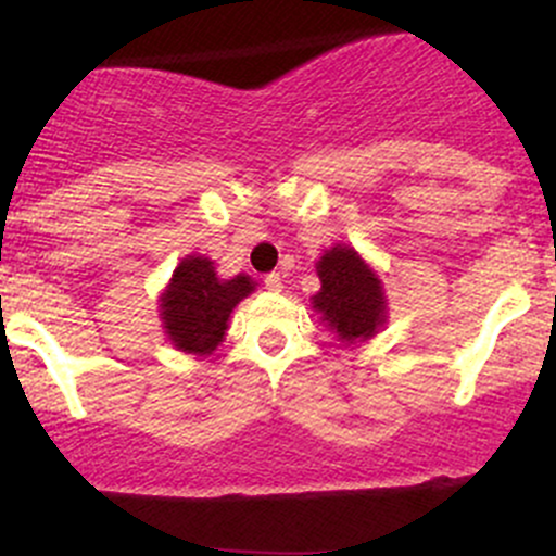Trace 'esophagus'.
Masks as SVG:
<instances>
[{
    "instance_id": "1",
    "label": "esophagus",
    "mask_w": 556,
    "mask_h": 556,
    "mask_svg": "<svg viewBox=\"0 0 556 556\" xmlns=\"http://www.w3.org/2000/svg\"><path fill=\"white\" fill-rule=\"evenodd\" d=\"M265 289L267 291H280V289H283V280H280L278 273H270V276H265Z\"/></svg>"
}]
</instances>
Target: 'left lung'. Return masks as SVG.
<instances>
[{"mask_svg": "<svg viewBox=\"0 0 556 556\" xmlns=\"http://www.w3.org/2000/svg\"><path fill=\"white\" fill-rule=\"evenodd\" d=\"M320 291L311 296L326 329L345 345L366 342L386 326L388 300L375 267L353 245L334 243L318 256Z\"/></svg>", "mask_w": 556, "mask_h": 556, "instance_id": "obj_1", "label": "left lung"}]
</instances>
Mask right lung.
<instances>
[{
  "label": "right lung",
  "instance_id": "add662e5",
  "mask_svg": "<svg viewBox=\"0 0 556 556\" xmlns=\"http://www.w3.org/2000/svg\"><path fill=\"white\" fill-rule=\"evenodd\" d=\"M254 286L245 273L230 280L219 278L208 256H185L157 296L160 320L170 345L192 356H211L225 342L232 311Z\"/></svg>",
  "mask_w": 556,
  "mask_h": 556
}]
</instances>
